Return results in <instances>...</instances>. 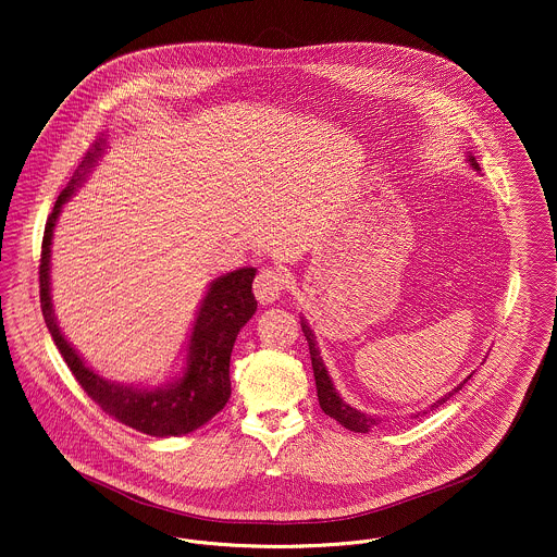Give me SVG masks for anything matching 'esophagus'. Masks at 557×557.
Masks as SVG:
<instances>
[{
    "label": "esophagus",
    "instance_id": "obj_1",
    "mask_svg": "<svg viewBox=\"0 0 557 557\" xmlns=\"http://www.w3.org/2000/svg\"><path fill=\"white\" fill-rule=\"evenodd\" d=\"M255 296L261 305H271L280 298L284 290V275L275 269H261L255 277Z\"/></svg>",
    "mask_w": 557,
    "mask_h": 557
}]
</instances>
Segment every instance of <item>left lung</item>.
Returning a JSON list of instances; mask_svg holds the SVG:
<instances>
[{"label":"left lung","instance_id":"left-lung-1","mask_svg":"<svg viewBox=\"0 0 557 557\" xmlns=\"http://www.w3.org/2000/svg\"><path fill=\"white\" fill-rule=\"evenodd\" d=\"M470 162H472V166H474L476 171H480V166H478V162L474 160V157H470ZM300 327H302L305 338H307V343H309L311 366H313V373H315V386H318L319 405H321L323 413H325V416H330V418H334L338 424L345 425V428L352 430V432H370L373 425L380 424V420H377V418H373V416H366V413H361V411L352 409L348 403H345V400L341 398V395H338V393H336V388H334V384H332V380H330V375H327V371H325L323 359H321V355H319L318 341H315L313 330L309 327V323H307L305 319H300ZM468 377H470V375H468ZM468 377H466L457 388H453L450 393H447L445 397L438 398L434 405H430V409H424V411H420V413H428V411H432V409L441 407L443 403H447V400H449L457 391H461V386L468 382ZM420 413H413L411 418H420Z\"/></svg>","mask_w":557,"mask_h":557}]
</instances>
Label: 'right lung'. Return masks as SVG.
Wrapping results in <instances>:
<instances>
[{
  "label": "right lung",
  "mask_w": 557,
  "mask_h": 557,
  "mask_svg": "<svg viewBox=\"0 0 557 557\" xmlns=\"http://www.w3.org/2000/svg\"><path fill=\"white\" fill-rule=\"evenodd\" d=\"M104 148L107 137H96V141L89 146V150L81 160L75 175L71 177L69 186L60 191L48 216L39 259L41 311L62 359L77 377L81 388L98 407H102L114 420L144 434L159 438L182 436L207 424L230 400V357L239 330L257 311V300L252 294V280L257 269H236L212 282L191 327L186 371L177 382H171L169 386L154 391L132 388L112 384L100 377L96 371L89 370L77 355V350L66 343L53 318L50 296V246L62 205L83 184L85 175L96 164V160L102 157Z\"/></svg>",
  "instance_id": "right-lung-1"
}]
</instances>
